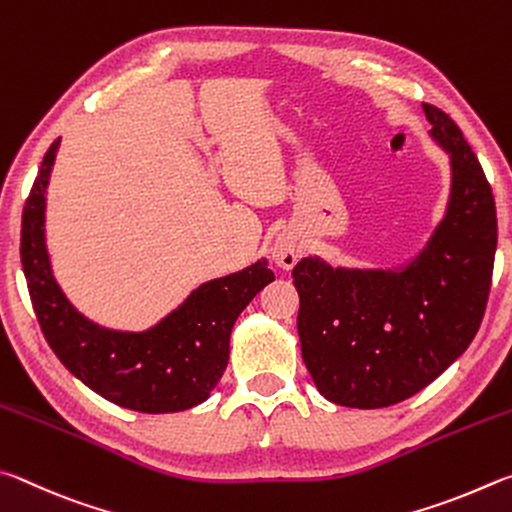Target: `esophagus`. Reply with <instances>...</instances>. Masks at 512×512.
I'll return each instance as SVG.
<instances>
[{"mask_svg":"<svg viewBox=\"0 0 512 512\" xmlns=\"http://www.w3.org/2000/svg\"><path fill=\"white\" fill-rule=\"evenodd\" d=\"M301 256H303L301 238L292 236V233H281V236L276 238L274 247H272V258L276 265L283 267V270H290V267L297 265Z\"/></svg>","mask_w":512,"mask_h":512,"instance_id":"1","label":"esophagus"}]
</instances>
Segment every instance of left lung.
<instances>
[{"label":"left lung","instance_id":"obj_1","mask_svg":"<svg viewBox=\"0 0 512 512\" xmlns=\"http://www.w3.org/2000/svg\"><path fill=\"white\" fill-rule=\"evenodd\" d=\"M434 141L450 152L445 218L405 270H344L301 258L297 330L319 393L342 407H391L434 382L477 335L488 306L497 209L459 125L423 103Z\"/></svg>","mask_w":512,"mask_h":512}]
</instances>
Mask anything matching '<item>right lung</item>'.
<instances>
[{
	"label": "right lung",
	"instance_id": "right-lung-1",
	"mask_svg": "<svg viewBox=\"0 0 512 512\" xmlns=\"http://www.w3.org/2000/svg\"><path fill=\"white\" fill-rule=\"evenodd\" d=\"M60 139L51 143L22 213V267L35 317L58 360L114 405L168 414L200 405L229 362L231 328L247 303L274 281L267 261L213 279L143 333L92 324L53 279L44 245V204Z\"/></svg>",
	"mask_w": 512,
	"mask_h": 512
}]
</instances>
